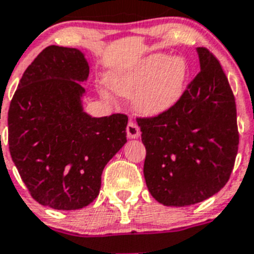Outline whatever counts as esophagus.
I'll return each mask as SVG.
<instances>
[{
    "label": "esophagus",
    "instance_id": "34e87169",
    "mask_svg": "<svg viewBox=\"0 0 254 254\" xmlns=\"http://www.w3.org/2000/svg\"><path fill=\"white\" fill-rule=\"evenodd\" d=\"M127 136L131 139H135L140 135V129H139V127L136 125V123L129 122V124H127Z\"/></svg>",
    "mask_w": 254,
    "mask_h": 254
}]
</instances>
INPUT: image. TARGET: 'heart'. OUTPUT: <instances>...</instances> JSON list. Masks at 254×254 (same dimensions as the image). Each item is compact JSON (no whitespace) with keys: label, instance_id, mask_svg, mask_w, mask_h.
Listing matches in <instances>:
<instances>
[{"label":"heart","instance_id":"b5f03b06","mask_svg":"<svg viewBox=\"0 0 254 254\" xmlns=\"http://www.w3.org/2000/svg\"><path fill=\"white\" fill-rule=\"evenodd\" d=\"M186 76L187 67L182 58L153 54L135 67L113 73L109 86L120 96L135 95L136 110L143 115L157 116L180 100Z\"/></svg>","mask_w":254,"mask_h":254}]
</instances>
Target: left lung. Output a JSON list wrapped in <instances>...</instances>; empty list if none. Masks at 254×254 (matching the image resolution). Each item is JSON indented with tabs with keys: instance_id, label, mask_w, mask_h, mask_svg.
I'll use <instances>...</instances> for the list:
<instances>
[{
	"instance_id": "left-lung-1",
	"label": "left lung",
	"mask_w": 254,
	"mask_h": 254,
	"mask_svg": "<svg viewBox=\"0 0 254 254\" xmlns=\"http://www.w3.org/2000/svg\"><path fill=\"white\" fill-rule=\"evenodd\" d=\"M201 70L173 107L136 118L147 155L144 178L166 206H189L219 192L238 153L235 99L216 57L197 48Z\"/></svg>"
}]
</instances>
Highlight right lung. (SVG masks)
<instances>
[{
	"label": "right lung",
	"mask_w": 254,
	"mask_h": 254,
	"mask_svg": "<svg viewBox=\"0 0 254 254\" xmlns=\"http://www.w3.org/2000/svg\"><path fill=\"white\" fill-rule=\"evenodd\" d=\"M88 73L82 52L50 45L26 68L10 102L11 158L34 200L52 209L90 205L105 166L127 143V115L91 118L82 109Z\"/></svg>",
	"instance_id": "right-lung-1"
}]
</instances>
